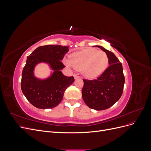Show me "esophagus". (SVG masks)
<instances>
[{"label":"esophagus","mask_w":151,"mask_h":151,"mask_svg":"<svg viewBox=\"0 0 151 151\" xmlns=\"http://www.w3.org/2000/svg\"><path fill=\"white\" fill-rule=\"evenodd\" d=\"M74 79H77L79 78V77L78 76H77V74H74Z\"/></svg>","instance_id":"obj_1"}]
</instances>
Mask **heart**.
<instances>
[{"mask_svg": "<svg viewBox=\"0 0 151 151\" xmlns=\"http://www.w3.org/2000/svg\"><path fill=\"white\" fill-rule=\"evenodd\" d=\"M65 64L81 70L86 77L93 79L101 75L108 64L106 53L94 48H88L72 54L70 60H65Z\"/></svg>", "mask_w": 151, "mask_h": 151, "instance_id": "heart-1", "label": "heart"}]
</instances>
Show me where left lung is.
Masks as SVG:
<instances>
[{"mask_svg":"<svg viewBox=\"0 0 151 151\" xmlns=\"http://www.w3.org/2000/svg\"><path fill=\"white\" fill-rule=\"evenodd\" d=\"M106 53L109 67L97 79H83L82 96L91 109L104 110L111 107L121 97L125 84L122 63L111 52L96 46Z\"/></svg>","mask_w":151,"mask_h":151,"instance_id":"1","label":"left lung"}]
</instances>
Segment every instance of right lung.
<instances>
[{"mask_svg":"<svg viewBox=\"0 0 151 151\" xmlns=\"http://www.w3.org/2000/svg\"><path fill=\"white\" fill-rule=\"evenodd\" d=\"M68 48L59 45H45L37 48L27 57L22 72L21 88L34 106L40 109L57 106L62 100L65 89L74 83V77H67L61 72L65 67L61 60L68 51ZM42 62L48 63L54 70L45 80L38 79L34 75L35 66Z\"/></svg>","mask_w":151,"mask_h":151,"instance_id":"right-lung-1","label":"right lung"}]
</instances>
